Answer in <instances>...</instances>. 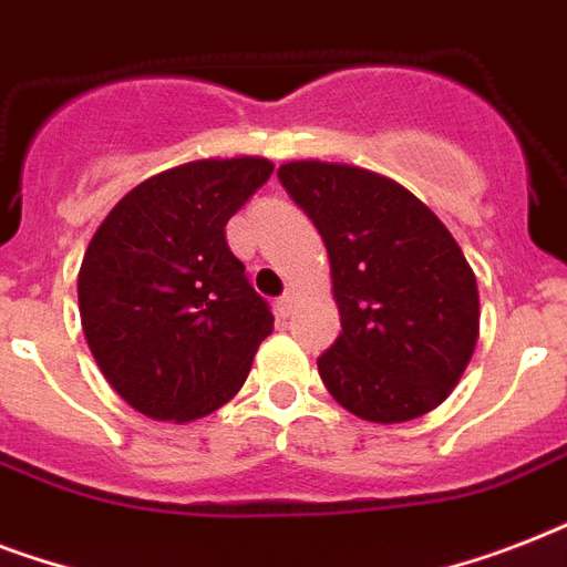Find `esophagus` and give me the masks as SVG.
Masks as SVG:
<instances>
[{
	"mask_svg": "<svg viewBox=\"0 0 567 567\" xmlns=\"http://www.w3.org/2000/svg\"><path fill=\"white\" fill-rule=\"evenodd\" d=\"M293 293H285V297H279V300H276V315H279V318H291V311H293Z\"/></svg>",
	"mask_w": 567,
	"mask_h": 567,
	"instance_id": "esophagus-1",
	"label": "esophagus"
}]
</instances>
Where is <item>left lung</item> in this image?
Instances as JSON below:
<instances>
[{
	"instance_id": "obj_1",
	"label": "left lung",
	"mask_w": 567,
	"mask_h": 567,
	"mask_svg": "<svg viewBox=\"0 0 567 567\" xmlns=\"http://www.w3.org/2000/svg\"><path fill=\"white\" fill-rule=\"evenodd\" d=\"M279 182L327 244L341 336L318 359L329 394L373 423L432 412L480 336L476 276L447 226L379 173L291 162Z\"/></svg>"
}]
</instances>
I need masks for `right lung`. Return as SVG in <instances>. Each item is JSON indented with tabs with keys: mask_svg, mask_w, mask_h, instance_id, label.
Returning <instances> with one entry per match:
<instances>
[{
	"mask_svg": "<svg viewBox=\"0 0 567 567\" xmlns=\"http://www.w3.org/2000/svg\"><path fill=\"white\" fill-rule=\"evenodd\" d=\"M274 173L205 158L128 190L79 270L82 329L111 388L146 417L196 421L238 394L274 315L226 244V223Z\"/></svg>",
	"mask_w": 567,
	"mask_h": 567,
	"instance_id": "1",
	"label": "right lung"
}]
</instances>
